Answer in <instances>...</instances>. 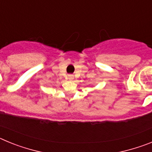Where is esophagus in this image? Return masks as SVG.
<instances>
[{
  "instance_id": "34e87169",
  "label": "esophagus",
  "mask_w": 152,
  "mask_h": 152,
  "mask_svg": "<svg viewBox=\"0 0 152 152\" xmlns=\"http://www.w3.org/2000/svg\"><path fill=\"white\" fill-rule=\"evenodd\" d=\"M68 79H69V80H73V79H74V75H68Z\"/></svg>"
}]
</instances>
